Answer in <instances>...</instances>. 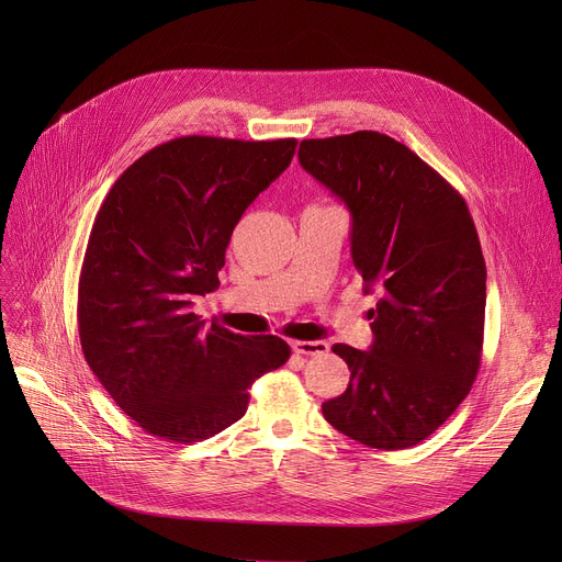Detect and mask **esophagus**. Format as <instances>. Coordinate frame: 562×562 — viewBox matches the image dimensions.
Returning <instances> with one entry per match:
<instances>
[{"label":"esophagus","mask_w":562,"mask_h":562,"mask_svg":"<svg viewBox=\"0 0 562 562\" xmlns=\"http://www.w3.org/2000/svg\"><path fill=\"white\" fill-rule=\"evenodd\" d=\"M293 352H299V356H323V352H328V344L326 341H291Z\"/></svg>","instance_id":"obj_1"}]
</instances>
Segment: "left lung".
Masks as SVG:
<instances>
[{
  "mask_svg": "<svg viewBox=\"0 0 562 562\" xmlns=\"http://www.w3.org/2000/svg\"><path fill=\"white\" fill-rule=\"evenodd\" d=\"M301 166L352 216L350 252L378 293L371 350L335 344L350 369L323 417L371 449H409L474 385L485 330V259L464 198L380 132L305 138Z\"/></svg>",
  "mask_w": 562,
  "mask_h": 562,
  "instance_id": "left-lung-1",
  "label": "left lung"
}]
</instances>
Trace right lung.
Masks as SVG:
<instances>
[{"instance_id":"1","label":"right lung","mask_w":562,"mask_h":562,"mask_svg":"<svg viewBox=\"0 0 562 562\" xmlns=\"http://www.w3.org/2000/svg\"><path fill=\"white\" fill-rule=\"evenodd\" d=\"M296 138L180 136L138 157L106 193L81 263V350L132 422L191 445L239 422L257 378L291 348L191 312L218 289L232 229L278 180Z\"/></svg>"}]
</instances>
